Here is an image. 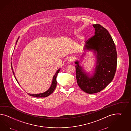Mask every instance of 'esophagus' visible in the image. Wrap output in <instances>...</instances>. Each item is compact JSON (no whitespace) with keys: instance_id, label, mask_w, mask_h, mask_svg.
I'll return each instance as SVG.
<instances>
[{"instance_id":"esophagus-1","label":"esophagus","mask_w":131,"mask_h":131,"mask_svg":"<svg viewBox=\"0 0 131 131\" xmlns=\"http://www.w3.org/2000/svg\"><path fill=\"white\" fill-rule=\"evenodd\" d=\"M68 61L69 62H72L74 61V59L73 57H69L68 59Z\"/></svg>"}]
</instances>
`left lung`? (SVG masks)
<instances>
[{
	"instance_id": "obj_1",
	"label": "left lung",
	"mask_w": 131,
	"mask_h": 131,
	"mask_svg": "<svg viewBox=\"0 0 131 131\" xmlns=\"http://www.w3.org/2000/svg\"><path fill=\"white\" fill-rule=\"evenodd\" d=\"M95 34L86 41L85 50L97 52V65L93 76L85 74L78 61L76 79L81 90L89 94L100 92L113 80L116 70L117 55L115 45L108 31L100 24H93Z\"/></svg>"
}]
</instances>
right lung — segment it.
Segmentation results:
<instances>
[{"label":"right lung","mask_w":131,"mask_h":131,"mask_svg":"<svg viewBox=\"0 0 131 131\" xmlns=\"http://www.w3.org/2000/svg\"><path fill=\"white\" fill-rule=\"evenodd\" d=\"M19 39V38H18V39L17 40V41H16V44L18 42V39ZM11 65H12V64H11ZM12 70H13V68L12 67ZM60 71V69H59L58 71H57L55 74L54 75V76H53V80H52V84L50 86V89L47 91H46V92H44V93H39V94H28V95H29L30 96H33V97H38V98H42V97H46L50 95V94H51L52 92H54V90L56 88L57 86V80L56 78L57 76V75L59 73V71ZM13 74H14V72L13 71ZM14 77L15 79H16V78L15 77V76L14 75ZM16 81L18 82L17 80L16 79Z\"/></svg>","instance_id":"1"}]
</instances>
